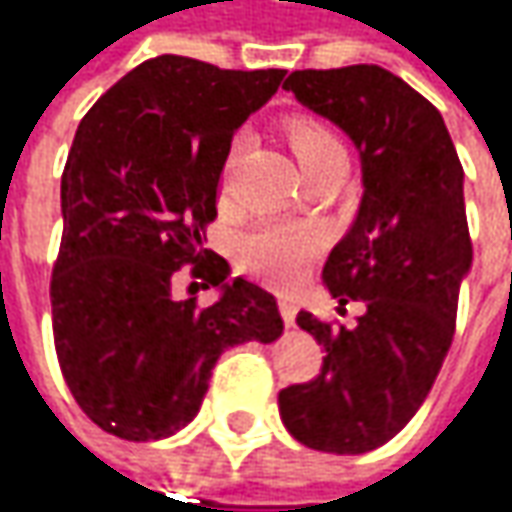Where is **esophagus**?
<instances>
[{"label": "esophagus", "mask_w": 512, "mask_h": 512, "mask_svg": "<svg viewBox=\"0 0 512 512\" xmlns=\"http://www.w3.org/2000/svg\"><path fill=\"white\" fill-rule=\"evenodd\" d=\"M279 314H282L285 325H294L296 322V299H291V296H282V299H279Z\"/></svg>", "instance_id": "1"}]
</instances>
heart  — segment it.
Returning <instances> with one entry per match:
<instances>
[{"instance_id":"1","label":"heart","mask_w":512,"mask_h":512,"mask_svg":"<svg viewBox=\"0 0 512 512\" xmlns=\"http://www.w3.org/2000/svg\"><path fill=\"white\" fill-rule=\"evenodd\" d=\"M285 138L294 149L296 161L305 172H314L334 152H343V143L334 129L314 115H291L285 120ZM236 164V149L227 155L221 169V192H230V175ZM322 239L317 230L299 224H262L239 239V265L256 279L270 285H294L302 279L311 259L320 253Z\"/></svg>"}]
</instances>
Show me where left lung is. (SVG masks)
Wrapping results in <instances>:
<instances>
[{"label":"left lung","instance_id":"obj_1","mask_svg":"<svg viewBox=\"0 0 512 512\" xmlns=\"http://www.w3.org/2000/svg\"><path fill=\"white\" fill-rule=\"evenodd\" d=\"M282 89L351 135L363 158V204L322 279L363 302L354 328L299 311L322 345V369L279 392L299 444L360 455L412 421L447 357L461 279L473 262L464 169L441 112L380 65L291 71Z\"/></svg>","mask_w":512,"mask_h":512}]
</instances>
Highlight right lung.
<instances>
[{"label":"right lung","mask_w":512,"mask_h":512,"mask_svg":"<svg viewBox=\"0 0 512 512\" xmlns=\"http://www.w3.org/2000/svg\"><path fill=\"white\" fill-rule=\"evenodd\" d=\"M285 68L233 71L152 57L77 126L63 169V239L51 270L54 348L91 423L158 441L198 415L224 348L282 334L276 299L233 279L213 305L175 299L216 288L227 262L204 247L233 132L276 94Z\"/></svg>","instance_id":"1"}]
</instances>
